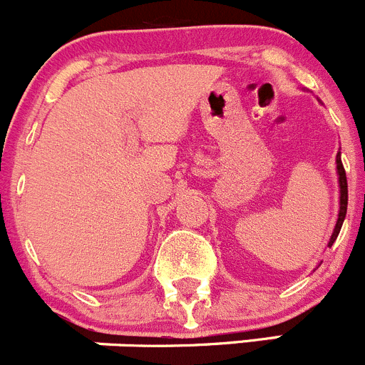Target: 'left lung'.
Listing matches in <instances>:
<instances>
[{"instance_id": "8db88e82", "label": "left lung", "mask_w": 365, "mask_h": 365, "mask_svg": "<svg viewBox=\"0 0 365 365\" xmlns=\"http://www.w3.org/2000/svg\"><path fill=\"white\" fill-rule=\"evenodd\" d=\"M336 175H339V199H341V202H339V217H336V222H335V227H333V232H331V238H329L328 242V247H331L333 242L336 240V237H339V232H341V227H342V222H344L346 218V211H348V180H346V172H344V166H342V161H341V152H336ZM321 265V263H319ZM317 265V267H319Z\"/></svg>"}]
</instances>
